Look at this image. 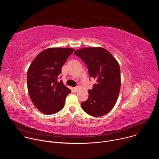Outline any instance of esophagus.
Instances as JSON below:
<instances>
[{
  "label": "esophagus",
  "mask_w": 159,
  "mask_h": 159,
  "mask_svg": "<svg viewBox=\"0 0 159 159\" xmlns=\"http://www.w3.org/2000/svg\"><path fill=\"white\" fill-rule=\"evenodd\" d=\"M78 89H79V88L77 87H75L73 88V90H74V92H77V90H78Z\"/></svg>",
  "instance_id": "esophagus-1"
}]
</instances>
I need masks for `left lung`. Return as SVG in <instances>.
Segmentation results:
<instances>
[{"label":"left lung","mask_w":159,"mask_h":159,"mask_svg":"<svg viewBox=\"0 0 159 159\" xmlns=\"http://www.w3.org/2000/svg\"><path fill=\"white\" fill-rule=\"evenodd\" d=\"M87 66L89 75L96 80L89 98L81 102L88 115L99 117L108 113L116 104L121 87L120 68L117 60L103 48H84L76 50Z\"/></svg>","instance_id":"1"}]
</instances>
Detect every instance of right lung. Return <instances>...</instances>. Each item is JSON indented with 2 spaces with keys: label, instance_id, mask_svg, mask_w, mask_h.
I'll list each match as a JSON object with an SVG mask.
<instances>
[{
  "label": "right lung",
  "instance_id": "right-lung-1",
  "mask_svg": "<svg viewBox=\"0 0 159 159\" xmlns=\"http://www.w3.org/2000/svg\"><path fill=\"white\" fill-rule=\"evenodd\" d=\"M75 50L50 48L39 53L30 65L27 74L28 89L34 106L46 115H53L64 106L71 90L58 81L61 67Z\"/></svg>",
  "mask_w": 159,
  "mask_h": 159
}]
</instances>
